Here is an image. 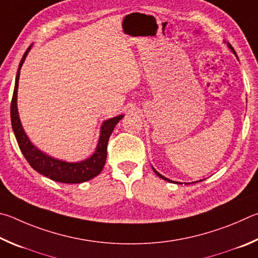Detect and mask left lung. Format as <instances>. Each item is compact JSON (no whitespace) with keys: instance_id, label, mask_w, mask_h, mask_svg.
<instances>
[{"instance_id":"obj_1","label":"left lung","mask_w":258,"mask_h":258,"mask_svg":"<svg viewBox=\"0 0 258 258\" xmlns=\"http://www.w3.org/2000/svg\"><path fill=\"white\" fill-rule=\"evenodd\" d=\"M228 46H229V48H230V49H231V51H232V52H233L234 54H236V52H234V49H233V47H232V46H231V45H230L229 43H228ZM236 56H237V55H236ZM237 58H238V57H237ZM152 168H153V166H152ZM153 171H154V172H155V173H156L157 175H159V177H160V178H162V179H163V180H165V181H169V182H174V181H172V180H170V179H168V178H165V177H164V175H162L161 173H159V172H157V171H156V170H155L154 168H153ZM201 181H203V180H200V182H201ZM196 182H197V181H196ZM175 183H181V182H175ZM192 183H194V182H192ZM184 184H188V183H184Z\"/></svg>"}]
</instances>
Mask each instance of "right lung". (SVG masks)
Segmentation results:
<instances>
[{"label":"right lung","mask_w":258,"mask_h":258,"mask_svg":"<svg viewBox=\"0 0 258 258\" xmlns=\"http://www.w3.org/2000/svg\"><path fill=\"white\" fill-rule=\"evenodd\" d=\"M31 45L27 48L24 56H22L19 69L17 72L15 90H13V96L11 102V124L13 133L16 135L18 145L24 154L25 159L30 164L31 168L37 171L38 173L45 175L54 181L62 183H80L88 181V180L96 177L104 168L107 155V143L111 134L122 117L124 115H117L111 119L105 120L102 123L101 133L97 146L95 148V152L90 157L80 162H66L62 160H57L55 157H52L45 154L40 150H38L30 139L27 136L24 128H22L19 112H18L17 97H18V84H19L20 69L27 57V54L30 51Z\"/></svg>","instance_id":"obj_1"}]
</instances>
